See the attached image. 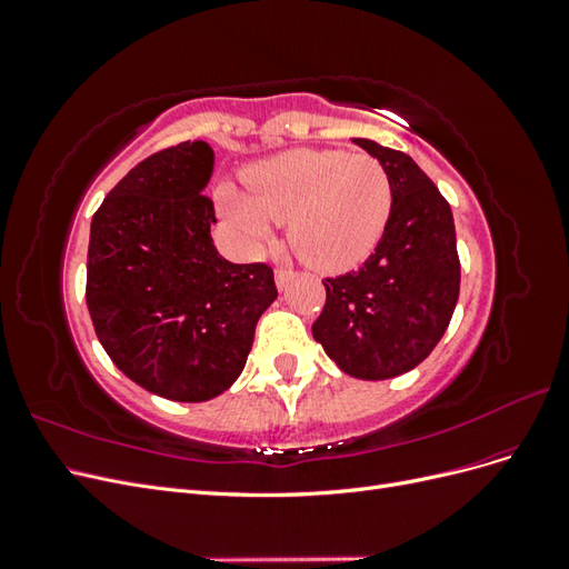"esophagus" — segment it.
<instances>
[{"label":"esophagus","instance_id":"1","mask_svg":"<svg viewBox=\"0 0 569 569\" xmlns=\"http://www.w3.org/2000/svg\"><path fill=\"white\" fill-rule=\"evenodd\" d=\"M291 278H295V270L291 268H280L278 272H274V282H278V289H284Z\"/></svg>","mask_w":569,"mask_h":569}]
</instances>
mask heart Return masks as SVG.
Returning <instances> with one entry per match:
<instances>
[{
  "mask_svg": "<svg viewBox=\"0 0 569 569\" xmlns=\"http://www.w3.org/2000/svg\"><path fill=\"white\" fill-rule=\"evenodd\" d=\"M222 211L244 247L287 222L289 244L306 263L339 270L366 258L382 237L391 184L368 153L295 149L247 170V194L222 189Z\"/></svg>",
  "mask_w": 569,
  "mask_h": 569,
  "instance_id": "b5f03b06",
  "label": "heart"
}]
</instances>
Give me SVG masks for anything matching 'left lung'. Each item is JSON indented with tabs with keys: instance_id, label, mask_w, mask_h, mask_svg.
Returning a JSON list of instances; mask_svg holds the SVG:
<instances>
[{
	"instance_id": "1",
	"label": "left lung",
	"mask_w": 569,
	"mask_h": 569,
	"mask_svg": "<svg viewBox=\"0 0 569 569\" xmlns=\"http://www.w3.org/2000/svg\"><path fill=\"white\" fill-rule=\"evenodd\" d=\"M382 163L391 211L375 253L358 270L327 278L313 322L325 353L358 380L399 377L432 353L451 322L460 261L451 206L408 153L356 137Z\"/></svg>"
}]
</instances>
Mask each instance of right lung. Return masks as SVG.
<instances>
[{"mask_svg":"<svg viewBox=\"0 0 569 569\" xmlns=\"http://www.w3.org/2000/svg\"><path fill=\"white\" fill-rule=\"evenodd\" d=\"M213 149L168 147L137 163L92 218L88 308L101 347L134 385L180 403L230 389L256 322L278 299L272 268L230 263L211 239Z\"/></svg>","mask_w":569,"mask_h":569,"instance_id":"obj_1","label":"right lung"}]
</instances>
